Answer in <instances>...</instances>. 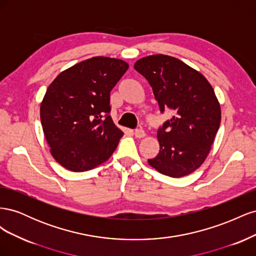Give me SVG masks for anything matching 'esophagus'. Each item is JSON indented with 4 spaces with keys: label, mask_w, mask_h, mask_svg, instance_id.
Returning <instances> with one entry per match:
<instances>
[{
    "label": "esophagus",
    "mask_w": 256,
    "mask_h": 256,
    "mask_svg": "<svg viewBox=\"0 0 256 256\" xmlns=\"http://www.w3.org/2000/svg\"><path fill=\"white\" fill-rule=\"evenodd\" d=\"M134 136H136V138H144L145 136V132H144V130L143 129H136V131H134Z\"/></svg>",
    "instance_id": "obj_1"
}]
</instances>
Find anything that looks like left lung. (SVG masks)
Masks as SVG:
<instances>
[{
    "instance_id": "1",
    "label": "left lung",
    "mask_w": 256,
    "mask_h": 256,
    "mask_svg": "<svg viewBox=\"0 0 256 256\" xmlns=\"http://www.w3.org/2000/svg\"><path fill=\"white\" fill-rule=\"evenodd\" d=\"M134 69L150 84L161 113L173 112L157 131L160 150L148 164L174 178L196 171L210 150L221 122L212 86L196 69L164 54L138 60Z\"/></svg>"
}]
</instances>
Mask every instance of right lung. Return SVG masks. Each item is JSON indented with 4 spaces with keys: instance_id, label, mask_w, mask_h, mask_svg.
Listing matches in <instances>:
<instances>
[{
    "instance_id": "right-lung-1",
    "label": "right lung",
    "mask_w": 256,
    "mask_h": 256,
    "mask_svg": "<svg viewBox=\"0 0 256 256\" xmlns=\"http://www.w3.org/2000/svg\"><path fill=\"white\" fill-rule=\"evenodd\" d=\"M128 67L122 60L95 56L66 69L49 85L40 120L60 166L84 172L111 157L124 134L110 116V92Z\"/></svg>"
}]
</instances>
